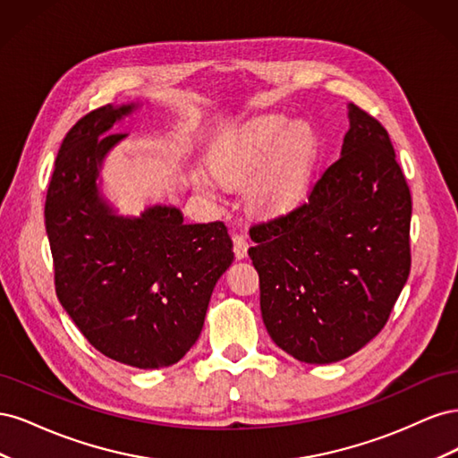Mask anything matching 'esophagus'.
I'll use <instances>...</instances> for the list:
<instances>
[{
    "label": "esophagus",
    "instance_id": "1",
    "mask_svg": "<svg viewBox=\"0 0 458 458\" xmlns=\"http://www.w3.org/2000/svg\"><path fill=\"white\" fill-rule=\"evenodd\" d=\"M248 239L244 234H234L233 237V252L237 256V259H244L248 256Z\"/></svg>",
    "mask_w": 458,
    "mask_h": 458
}]
</instances>
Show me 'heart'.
<instances>
[{"mask_svg":"<svg viewBox=\"0 0 458 458\" xmlns=\"http://www.w3.org/2000/svg\"><path fill=\"white\" fill-rule=\"evenodd\" d=\"M317 145L310 123L266 116L248 123L217 152L214 172L224 182L241 183L259 168L246 185V206L259 216H281L306 195ZM197 183L214 192L208 179L199 177Z\"/></svg>","mask_w":458,"mask_h":458,"instance_id":"obj_1","label":"heart"}]
</instances>
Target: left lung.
Here are the masks:
<instances>
[{
	"mask_svg": "<svg viewBox=\"0 0 458 458\" xmlns=\"http://www.w3.org/2000/svg\"><path fill=\"white\" fill-rule=\"evenodd\" d=\"M340 158L293 212L250 229L261 318L301 363L353 355L378 335L411 271V192L390 135L348 105Z\"/></svg>",
	"mask_w": 458,
	"mask_h": 458,
	"instance_id": "left-lung-1",
	"label": "left lung"
}]
</instances>
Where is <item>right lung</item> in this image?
Listing matches in <instances>:
<instances>
[{"label":"right lung","instance_id":"obj_1","mask_svg":"<svg viewBox=\"0 0 458 458\" xmlns=\"http://www.w3.org/2000/svg\"><path fill=\"white\" fill-rule=\"evenodd\" d=\"M140 103L106 105L66 133L46 199L55 288L95 350L135 369L170 367L200 336L208 303L233 263L221 221L183 224L172 204L122 216L101 189L110 133Z\"/></svg>","mask_w":458,"mask_h":458}]
</instances>
